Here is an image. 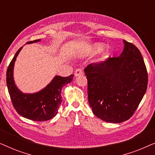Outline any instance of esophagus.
<instances>
[{"label": "esophagus", "instance_id": "34e87169", "mask_svg": "<svg viewBox=\"0 0 155 155\" xmlns=\"http://www.w3.org/2000/svg\"><path fill=\"white\" fill-rule=\"evenodd\" d=\"M83 75V71H82V70L81 68H78V69H76L75 71V76H79V75Z\"/></svg>", "mask_w": 155, "mask_h": 155}]
</instances>
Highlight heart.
Listing matches in <instances>:
<instances>
[{"mask_svg":"<svg viewBox=\"0 0 155 155\" xmlns=\"http://www.w3.org/2000/svg\"><path fill=\"white\" fill-rule=\"evenodd\" d=\"M103 46L101 44H96V45L93 46L92 47V50L94 52H99L102 50Z\"/></svg>","mask_w":155,"mask_h":155,"instance_id":"heart-1","label":"heart"}]
</instances>
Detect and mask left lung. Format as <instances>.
Segmentation results:
<instances>
[{
    "instance_id": "8db88e82",
    "label": "left lung",
    "mask_w": 155,
    "mask_h": 155,
    "mask_svg": "<svg viewBox=\"0 0 155 155\" xmlns=\"http://www.w3.org/2000/svg\"><path fill=\"white\" fill-rule=\"evenodd\" d=\"M118 57L84 68L88 101L93 114L104 121L121 123L136 111L147 87V72L141 53L124 40Z\"/></svg>"
}]
</instances>
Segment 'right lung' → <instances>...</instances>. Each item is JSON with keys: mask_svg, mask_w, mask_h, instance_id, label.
<instances>
[{"mask_svg": "<svg viewBox=\"0 0 155 155\" xmlns=\"http://www.w3.org/2000/svg\"><path fill=\"white\" fill-rule=\"evenodd\" d=\"M40 41L41 39H37L27 44ZM22 48V46L16 52L6 73V82L12 105L20 116L27 119L35 121L50 120L58 114V110L62 101L61 95L62 87L73 80L74 75H71L68 77L55 76L46 87L38 92L33 94L22 92L17 87L13 78L14 64Z\"/></svg>", "mask_w": 155, "mask_h": 155, "instance_id": "add662e5", "label": "right lung"}]
</instances>
